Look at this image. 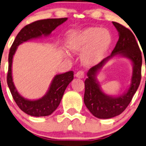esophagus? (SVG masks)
Wrapping results in <instances>:
<instances>
[{
    "label": "esophagus",
    "mask_w": 146,
    "mask_h": 146,
    "mask_svg": "<svg viewBox=\"0 0 146 146\" xmlns=\"http://www.w3.org/2000/svg\"><path fill=\"white\" fill-rule=\"evenodd\" d=\"M76 76L77 78H83L85 77V73L82 70H80V71H78L76 73Z\"/></svg>",
    "instance_id": "1"
}]
</instances>
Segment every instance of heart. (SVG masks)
I'll list each match as a JSON object with an SVG mask.
<instances>
[{
  "label": "heart",
  "mask_w": 146,
  "mask_h": 146,
  "mask_svg": "<svg viewBox=\"0 0 146 146\" xmlns=\"http://www.w3.org/2000/svg\"><path fill=\"white\" fill-rule=\"evenodd\" d=\"M112 44V36L107 29L89 27L70 31L66 46L73 53H80L85 66H95L103 59Z\"/></svg>",
  "instance_id": "obj_1"
}]
</instances>
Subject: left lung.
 <instances>
[{
    "instance_id": "obj_1",
    "label": "left lung",
    "mask_w": 146,
    "mask_h": 146,
    "mask_svg": "<svg viewBox=\"0 0 146 146\" xmlns=\"http://www.w3.org/2000/svg\"><path fill=\"white\" fill-rule=\"evenodd\" d=\"M112 23L119 32V40L115 48L111 55L88 70V78L85 80L84 103L92 115L99 119H110L121 114L131 101L141 79L142 56L134 35L119 23ZM116 55L131 60L133 64V73L130 87L126 92L119 96H111L101 90L96 77L104 64Z\"/></svg>"
}]
</instances>
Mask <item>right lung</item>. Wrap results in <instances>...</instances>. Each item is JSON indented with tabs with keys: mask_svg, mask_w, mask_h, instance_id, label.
Segmentation results:
<instances>
[{
	"mask_svg": "<svg viewBox=\"0 0 146 146\" xmlns=\"http://www.w3.org/2000/svg\"><path fill=\"white\" fill-rule=\"evenodd\" d=\"M67 19V17L46 19L27 25L17 34L11 46L8 56L9 64L7 82L16 104L22 111L28 115L39 117L48 116L52 114L59 105L67 86L73 80V72L68 71L55 76L46 95L38 100H28L20 95L13 81L12 64L13 56L19 45L31 39L49 36L53 30L60 25L63 24Z\"/></svg>",
	"mask_w": 146,
	"mask_h": 146,
	"instance_id": "1",
	"label": "right lung"
}]
</instances>
